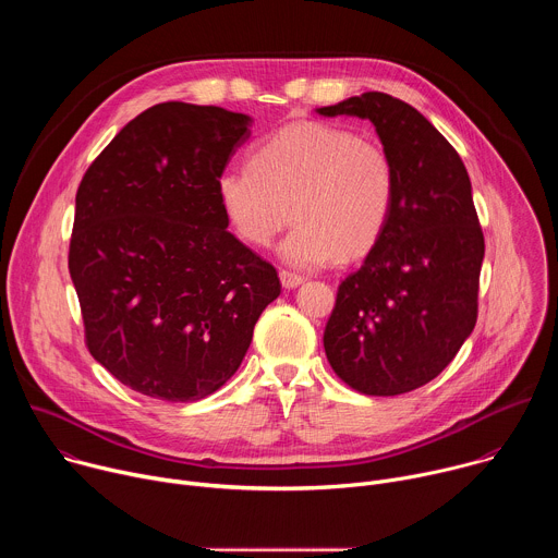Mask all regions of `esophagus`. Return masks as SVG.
Listing matches in <instances>:
<instances>
[{
  "instance_id": "1",
  "label": "esophagus",
  "mask_w": 558,
  "mask_h": 558,
  "mask_svg": "<svg viewBox=\"0 0 558 558\" xmlns=\"http://www.w3.org/2000/svg\"><path fill=\"white\" fill-rule=\"evenodd\" d=\"M280 282H282V287L284 289H295V287H300L302 282H304V278L302 276H298V274H291V271H280Z\"/></svg>"
}]
</instances>
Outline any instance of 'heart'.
<instances>
[{"label":"heart","mask_w":558,"mask_h":558,"mask_svg":"<svg viewBox=\"0 0 558 558\" xmlns=\"http://www.w3.org/2000/svg\"><path fill=\"white\" fill-rule=\"evenodd\" d=\"M216 198L231 231L252 247H267L293 214L278 254L291 267L317 269L377 245L392 218L397 174L377 141L300 121L260 143L252 166L225 168Z\"/></svg>","instance_id":"1"}]
</instances>
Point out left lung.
<instances>
[{"mask_svg":"<svg viewBox=\"0 0 558 558\" xmlns=\"http://www.w3.org/2000/svg\"><path fill=\"white\" fill-rule=\"evenodd\" d=\"M323 117L368 119L397 174L392 218L338 287L325 329L329 364L364 395H402L435 379L476 323L484 233L454 147L413 106L364 93Z\"/></svg>","mask_w":558,"mask_h":558,"instance_id":"8db88e82","label":"left lung"}]
</instances>
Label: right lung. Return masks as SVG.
Listing matches in <instances>:
<instances>
[{
  "label": "right lung",
  "instance_id": "right-lung-1",
  "mask_svg": "<svg viewBox=\"0 0 558 558\" xmlns=\"http://www.w3.org/2000/svg\"><path fill=\"white\" fill-rule=\"evenodd\" d=\"M252 117L158 104L97 156L76 192L70 278L93 357L132 390L196 402L241 366L276 269L227 231L216 179Z\"/></svg>",
  "mask_w": 558,
  "mask_h": 558
}]
</instances>
